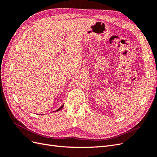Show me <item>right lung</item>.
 <instances>
[{
  "label": "right lung",
  "mask_w": 157,
  "mask_h": 157,
  "mask_svg": "<svg viewBox=\"0 0 157 157\" xmlns=\"http://www.w3.org/2000/svg\"><path fill=\"white\" fill-rule=\"evenodd\" d=\"M63 105H61V107H59V108L58 109H57V110H56V111H55V112H56V111H60V110H61V109L63 108Z\"/></svg>",
  "instance_id": "add662e5"
}]
</instances>
